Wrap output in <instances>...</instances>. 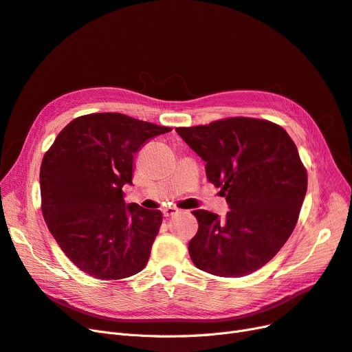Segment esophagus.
I'll return each instance as SVG.
<instances>
[{
    "instance_id": "esophagus-1",
    "label": "esophagus",
    "mask_w": 352,
    "mask_h": 352,
    "mask_svg": "<svg viewBox=\"0 0 352 352\" xmlns=\"http://www.w3.org/2000/svg\"><path fill=\"white\" fill-rule=\"evenodd\" d=\"M177 211H179V210H177L176 207H166V208H163V215H164V217H172V215H175Z\"/></svg>"
}]
</instances>
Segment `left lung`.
I'll use <instances>...</instances> for the list:
<instances>
[{"instance_id":"1","label":"left lung","mask_w":352,"mask_h":352,"mask_svg":"<svg viewBox=\"0 0 352 352\" xmlns=\"http://www.w3.org/2000/svg\"><path fill=\"white\" fill-rule=\"evenodd\" d=\"M176 132L207 163L205 173L230 208L224 218L192 212L198 220L189 241L192 262L227 278L262 268L292 236L306 197L307 173L296 144L280 125L253 118Z\"/></svg>"}]
</instances>
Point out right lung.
<instances>
[{
  "label": "right lung",
  "instance_id": "obj_1",
  "mask_svg": "<svg viewBox=\"0 0 352 352\" xmlns=\"http://www.w3.org/2000/svg\"><path fill=\"white\" fill-rule=\"evenodd\" d=\"M172 128L122 113L80 116L59 132L41 166L42 214L67 258L99 280L147 265L163 214L126 205L134 154Z\"/></svg>",
  "mask_w": 352,
  "mask_h": 352
}]
</instances>
